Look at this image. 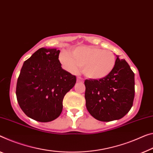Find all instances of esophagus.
<instances>
[{
    "label": "esophagus",
    "instance_id": "esophagus-1",
    "mask_svg": "<svg viewBox=\"0 0 153 153\" xmlns=\"http://www.w3.org/2000/svg\"><path fill=\"white\" fill-rule=\"evenodd\" d=\"M76 81H77V82H79V83H83V79L81 78V77H80V76H77Z\"/></svg>",
    "mask_w": 153,
    "mask_h": 153
}]
</instances>
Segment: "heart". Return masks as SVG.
<instances>
[{"label": "heart", "mask_w": 153, "mask_h": 153, "mask_svg": "<svg viewBox=\"0 0 153 153\" xmlns=\"http://www.w3.org/2000/svg\"><path fill=\"white\" fill-rule=\"evenodd\" d=\"M60 62L72 73H76L83 67L84 74L91 79L107 76L116 64V57L111 51L94 46H79L72 51L61 54Z\"/></svg>", "instance_id": "heart-1"}]
</instances>
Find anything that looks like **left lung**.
I'll use <instances>...</instances> for the list:
<instances>
[{"mask_svg": "<svg viewBox=\"0 0 153 153\" xmlns=\"http://www.w3.org/2000/svg\"><path fill=\"white\" fill-rule=\"evenodd\" d=\"M116 57L114 69L107 76L85 81L87 109L102 122L122 118L133 106L135 74L125 60Z\"/></svg>", "mask_w": 153, "mask_h": 153, "instance_id": "1", "label": "left lung"}]
</instances>
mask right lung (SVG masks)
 Listing matches in <instances>:
<instances>
[{
  "mask_svg": "<svg viewBox=\"0 0 153 153\" xmlns=\"http://www.w3.org/2000/svg\"><path fill=\"white\" fill-rule=\"evenodd\" d=\"M60 51L41 48L23 63L16 85L21 109L30 118L41 123L59 116L63 99L76 83V76L63 70Z\"/></svg>",
  "mask_w": 153,
  "mask_h": 153,
  "instance_id": "obj_1",
  "label": "right lung"
}]
</instances>
